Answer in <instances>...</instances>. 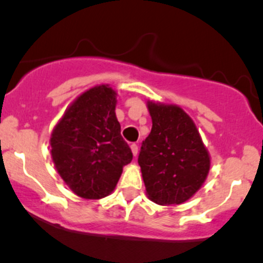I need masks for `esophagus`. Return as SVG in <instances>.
<instances>
[{"instance_id":"obj_1","label":"esophagus","mask_w":263,"mask_h":263,"mask_svg":"<svg viewBox=\"0 0 263 263\" xmlns=\"http://www.w3.org/2000/svg\"><path fill=\"white\" fill-rule=\"evenodd\" d=\"M130 148H132V152H133V156L135 157L138 154V145L137 144H132Z\"/></svg>"}]
</instances>
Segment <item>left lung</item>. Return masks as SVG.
Listing matches in <instances>:
<instances>
[{
  "label": "left lung",
  "mask_w": 263,
  "mask_h": 263,
  "mask_svg": "<svg viewBox=\"0 0 263 263\" xmlns=\"http://www.w3.org/2000/svg\"><path fill=\"white\" fill-rule=\"evenodd\" d=\"M147 107L153 125L138 157L145 194L158 205L183 204L206 180L210 154L182 107L154 101Z\"/></svg>",
  "instance_id": "obj_1"
}]
</instances>
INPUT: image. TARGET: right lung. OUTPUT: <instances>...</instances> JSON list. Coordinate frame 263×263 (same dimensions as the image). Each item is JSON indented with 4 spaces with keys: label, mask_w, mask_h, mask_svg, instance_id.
Wrapping results in <instances>:
<instances>
[{
    "label": "right lung",
    "mask_w": 263,
    "mask_h": 263,
    "mask_svg": "<svg viewBox=\"0 0 263 263\" xmlns=\"http://www.w3.org/2000/svg\"><path fill=\"white\" fill-rule=\"evenodd\" d=\"M116 91L99 85L67 107L50 134V154L59 176L77 196H109L133 153L120 134Z\"/></svg>",
    "instance_id": "1"
}]
</instances>
